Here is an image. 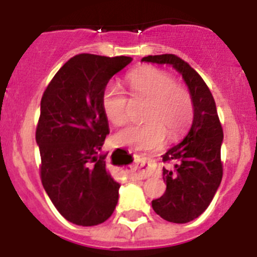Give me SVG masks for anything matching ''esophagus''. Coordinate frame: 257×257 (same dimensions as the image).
Masks as SVG:
<instances>
[{
  "instance_id": "obj_1",
  "label": "esophagus",
  "mask_w": 257,
  "mask_h": 257,
  "mask_svg": "<svg viewBox=\"0 0 257 257\" xmlns=\"http://www.w3.org/2000/svg\"><path fill=\"white\" fill-rule=\"evenodd\" d=\"M153 162L154 161L149 157H145L142 158L138 165L135 166V170H134V175H135L138 179H147L152 175V170H153Z\"/></svg>"
}]
</instances>
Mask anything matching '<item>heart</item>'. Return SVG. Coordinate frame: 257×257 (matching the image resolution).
Segmentation results:
<instances>
[{
	"instance_id": "b5f03b06",
	"label": "heart",
	"mask_w": 257,
	"mask_h": 257,
	"mask_svg": "<svg viewBox=\"0 0 257 257\" xmlns=\"http://www.w3.org/2000/svg\"><path fill=\"white\" fill-rule=\"evenodd\" d=\"M126 81L133 99L147 100L143 109L145 121L118 131L115 144L152 151L163 144L166 134L170 139H176L189 127L194 114L193 96L188 87L176 83L169 72L144 65L130 72ZM101 108L114 126H122L128 119V99L118 86L108 85L104 88Z\"/></svg>"
}]
</instances>
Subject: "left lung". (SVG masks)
Returning a JSON list of instances; mask_svg holds the SVG:
<instances>
[{
  "mask_svg": "<svg viewBox=\"0 0 257 257\" xmlns=\"http://www.w3.org/2000/svg\"><path fill=\"white\" fill-rule=\"evenodd\" d=\"M143 61L171 64L180 72L193 96L192 127L183 142L163 154V162L174 163V169L163 167L167 188L162 197L152 201V207L162 219L184 224L205 212L221 183L222 127L210 88L187 61L174 54L148 55Z\"/></svg>",
  "mask_w": 257,
  "mask_h": 257,
  "instance_id": "obj_1",
  "label": "left lung"
}]
</instances>
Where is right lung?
<instances>
[{
    "label": "right lung",
    "instance_id": "add662e5",
    "mask_svg": "<svg viewBox=\"0 0 257 257\" xmlns=\"http://www.w3.org/2000/svg\"><path fill=\"white\" fill-rule=\"evenodd\" d=\"M131 60L78 54L56 72L41 99L36 128L41 181L61 216L76 225L101 224L117 205L119 184L100 153L109 134L101 94Z\"/></svg>",
    "mask_w": 257,
    "mask_h": 257
}]
</instances>
